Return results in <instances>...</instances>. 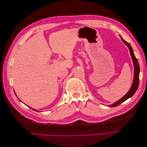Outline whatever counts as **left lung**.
I'll return each mask as SVG.
<instances>
[{
    "label": "left lung",
    "instance_id": "obj_1",
    "mask_svg": "<svg viewBox=\"0 0 147 147\" xmlns=\"http://www.w3.org/2000/svg\"><path fill=\"white\" fill-rule=\"evenodd\" d=\"M121 38L122 41L123 43L125 44V45L127 47V48L129 50V52L131 54V56L132 57V60L133 62V64H134V79H133V82L131 85V87L130 88V90H129V91L126 93V94L124 95L122 98L120 99L119 100H117L116 102L115 103L110 105V107H117L119 105V104H121L123 103V102L129 98H130L133 95H134V93L137 90L138 86H139V74H140V67H139V63H138V61L137 58L136 57L134 51H133L132 48L131 46V45L129 43L126 42L125 40L122 38L121 36H120Z\"/></svg>",
    "mask_w": 147,
    "mask_h": 147
}]
</instances>
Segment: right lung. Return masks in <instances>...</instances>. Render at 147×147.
Returning a JSON list of instances; mask_svg holds the SVG:
<instances>
[{
	"mask_svg": "<svg viewBox=\"0 0 147 147\" xmlns=\"http://www.w3.org/2000/svg\"><path fill=\"white\" fill-rule=\"evenodd\" d=\"M30 109H32V108H31V107H30ZM34 110H35V111H36V112H39V111L38 110H35V109H33Z\"/></svg>",
	"mask_w": 147,
	"mask_h": 147,
	"instance_id": "obj_1",
	"label": "right lung"
}]
</instances>
